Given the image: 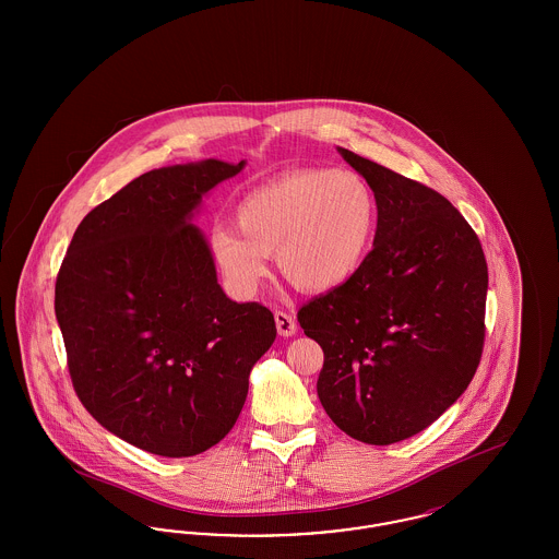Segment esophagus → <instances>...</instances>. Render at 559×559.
<instances>
[{"mask_svg": "<svg viewBox=\"0 0 559 559\" xmlns=\"http://www.w3.org/2000/svg\"><path fill=\"white\" fill-rule=\"evenodd\" d=\"M274 320H276V329H278V335L283 337H292L297 331V322L293 319L289 312H283V310H276L274 312Z\"/></svg>", "mask_w": 559, "mask_h": 559, "instance_id": "esophagus-1", "label": "esophagus"}]
</instances>
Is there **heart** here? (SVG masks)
I'll list each match as a JSON object with an SVG mask.
<instances>
[{"instance_id": "obj_1", "label": "heart", "mask_w": 559, "mask_h": 559, "mask_svg": "<svg viewBox=\"0 0 559 559\" xmlns=\"http://www.w3.org/2000/svg\"><path fill=\"white\" fill-rule=\"evenodd\" d=\"M237 225L215 224L210 249L233 292L253 295L267 276V255L304 292L349 281L371 251L379 201L349 169H295L245 194Z\"/></svg>"}]
</instances>
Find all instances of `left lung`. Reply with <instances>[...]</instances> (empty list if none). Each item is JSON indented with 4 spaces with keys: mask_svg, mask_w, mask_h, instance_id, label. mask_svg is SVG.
Listing matches in <instances>:
<instances>
[{
    "mask_svg": "<svg viewBox=\"0 0 559 559\" xmlns=\"http://www.w3.org/2000/svg\"><path fill=\"white\" fill-rule=\"evenodd\" d=\"M371 185L379 222L365 264L304 304L297 320L324 352L320 404L354 440L388 447L431 426L478 369L488 266L451 201L340 148Z\"/></svg>",
    "mask_w": 559,
    "mask_h": 559,
    "instance_id": "left-lung-1",
    "label": "left lung"
}]
</instances>
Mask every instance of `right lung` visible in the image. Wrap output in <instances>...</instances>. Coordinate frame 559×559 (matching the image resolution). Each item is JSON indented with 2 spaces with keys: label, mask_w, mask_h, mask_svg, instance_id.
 <instances>
[{
  "label": "right lung",
  "mask_w": 559,
  "mask_h": 559,
  "mask_svg": "<svg viewBox=\"0 0 559 559\" xmlns=\"http://www.w3.org/2000/svg\"><path fill=\"white\" fill-rule=\"evenodd\" d=\"M242 165L142 174L81 219L58 270L53 310L75 394L142 451L176 459L217 444L276 337L266 306L222 292L190 224L201 197Z\"/></svg>",
  "instance_id": "right-lung-1"
}]
</instances>
